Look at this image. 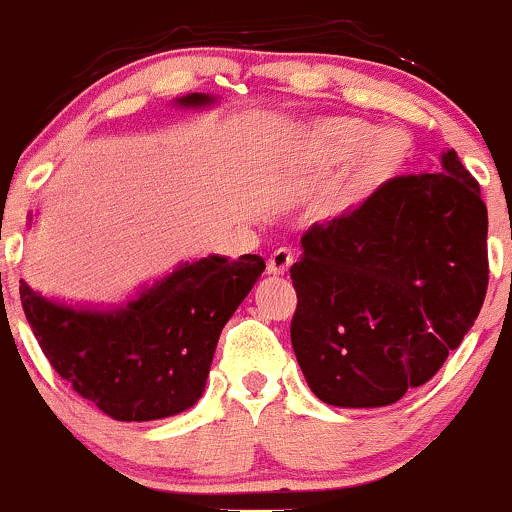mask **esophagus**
<instances>
[{"instance_id":"34e87169","label":"esophagus","mask_w":512,"mask_h":512,"mask_svg":"<svg viewBox=\"0 0 512 512\" xmlns=\"http://www.w3.org/2000/svg\"><path fill=\"white\" fill-rule=\"evenodd\" d=\"M291 264H293V252L286 250V248H279V250H274L272 255H269L267 269H269V274L284 276L291 269Z\"/></svg>"}]
</instances>
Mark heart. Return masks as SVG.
<instances>
[{"label": "heart", "instance_id": "obj_1", "mask_svg": "<svg viewBox=\"0 0 512 512\" xmlns=\"http://www.w3.org/2000/svg\"><path fill=\"white\" fill-rule=\"evenodd\" d=\"M301 149L310 166L325 173L355 161L339 197L342 207H351L407 168L414 156V139L402 127H383L375 132V127L361 117H327L305 129Z\"/></svg>", "mask_w": 512, "mask_h": 512}]
</instances>
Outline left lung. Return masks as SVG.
Returning a JSON list of instances; mask_svg holds the SVG:
<instances>
[{
    "label": "left lung",
    "instance_id": "obj_1",
    "mask_svg": "<svg viewBox=\"0 0 512 512\" xmlns=\"http://www.w3.org/2000/svg\"><path fill=\"white\" fill-rule=\"evenodd\" d=\"M440 166L399 175L301 238L291 344L325 404H395L438 373L477 320L489 216L455 151Z\"/></svg>",
    "mask_w": 512,
    "mask_h": 512
}]
</instances>
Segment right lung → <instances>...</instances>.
Returning <instances> with one entry per match:
<instances>
[{
	"instance_id": "add662e5",
	"label": "right lung",
	"mask_w": 512,
	"mask_h": 512,
	"mask_svg": "<svg viewBox=\"0 0 512 512\" xmlns=\"http://www.w3.org/2000/svg\"><path fill=\"white\" fill-rule=\"evenodd\" d=\"M214 101L187 93L175 105L199 110ZM262 272L260 255H209L178 264L117 308L52 301L26 281L19 291L28 325L60 378L117 421H156L202 397L223 325Z\"/></svg>"
}]
</instances>
